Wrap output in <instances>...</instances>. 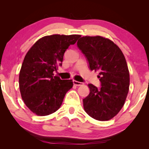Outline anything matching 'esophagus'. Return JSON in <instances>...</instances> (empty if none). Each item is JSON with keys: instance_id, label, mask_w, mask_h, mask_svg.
<instances>
[{"instance_id": "1", "label": "esophagus", "mask_w": 149, "mask_h": 149, "mask_svg": "<svg viewBox=\"0 0 149 149\" xmlns=\"http://www.w3.org/2000/svg\"><path fill=\"white\" fill-rule=\"evenodd\" d=\"M73 83H74V85H77V86H79V85H81L83 84V83L79 82V81H74V80H73Z\"/></svg>"}]
</instances>
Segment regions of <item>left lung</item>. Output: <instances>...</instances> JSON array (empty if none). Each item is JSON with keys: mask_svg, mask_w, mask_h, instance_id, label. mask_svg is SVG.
Wrapping results in <instances>:
<instances>
[{"mask_svg": "<svg viewBox=\"0 0 149 149\" xmlns=\"http://www.w3.org/2000/svg\"><path fill=\"white\" fill-rule=\"evenodd\" d=\"M91 70L97 71L101 87L89 84L90 92L83 100L85 111L93 119L108 121L123 107L130 87V73L119 47L102 36H83L77 42Z\"/></svg>", "mask_w": 149, "mask_h": 149, "instance_id": "8db88e82", "label": "left lung"}]
</instances>
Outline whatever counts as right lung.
Instances as JSON below:
<instances>
[{"instance_id": "add662e5", "label": "right lung", "mask_w": 149, "mask_h": 149, "mask_svg": "<svg viewBox=\"0 0 149 149\" xmlns=\"http://www.w3.org/2000/svg\"><path fill=\"white\" fill-rule=\"evenodd\" d=\"M80 37L77 34L44 36L26 54L19 72V90L25 104L36 115L46 116L58 111L72 87V80H61L54 72L62 66L68 47Z\"/></svg>"}]
</instances>
